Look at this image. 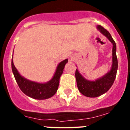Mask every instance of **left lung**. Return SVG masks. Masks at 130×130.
<instances>
[{
    "instance_id": "8db88e82",
    "label": "left lung",
    "mask_w": 130,
    "mask_h": 130,
    "mask_svg": "<svg viewBox=\"0 0 130 130\" xmlns=\"http://www.w3.org/2000/svg\"><path fill=\"white\" fill-rule=\"evenodd\" d=\"M97 28L112 43V66L109 72L95 81L86 79L81 75L77 69H76L75 78L78 89L83 95L89 98L98 97L109 90L115 81L118 69V60L116 55L117 46L114 40L112 39L110 33L104 27L100 25H98Z\"/></svg>"
}]
</instances>
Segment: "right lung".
Returning a JSON list of instances; mask_svg holds the SVG:
<instances>
[{"label": "right lung", "mask_w": 130, "mask_h": 130, "mask_svg": "<svg viewBox=\"0 0 130 130\" xmlns=\"http://www.w3.org/2000/svg\"><path fill=\"white\" fill-rule=\"evenodd\" d=\"M68 60L65 59L58 64L53 77L50 81L44 83L30 81L21 76L13 64L11 59V69L13 75L21 91L26 96L36 100H45L50 98L56 94L59 85L60 77L64 71V66Z\"/></svg>", "instance_id": "right-lung-1"}]
</instances>
